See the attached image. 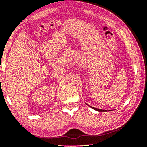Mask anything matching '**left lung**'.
Here are the masks:
<instances>
[{
  "label": "left lung",
  "mask_w": 147,
  "mask_h": 147,
  "mask_svg": "<svg viewBox=\"0 0 147 147\" xmlns=\"http://www.w3.org/2000/svg\"><path fill=\"white\" fill-rule=\"evenodd\" d=\"M90 107H91L92 108H93L94 110H97V111H99V112H106V111H107V110H102V109H98V108H94V107H92V106H90ZM109 111H110V110H109Z\"/></svg>",
  "instance_id": "8db88e82"
}]
</instances>
